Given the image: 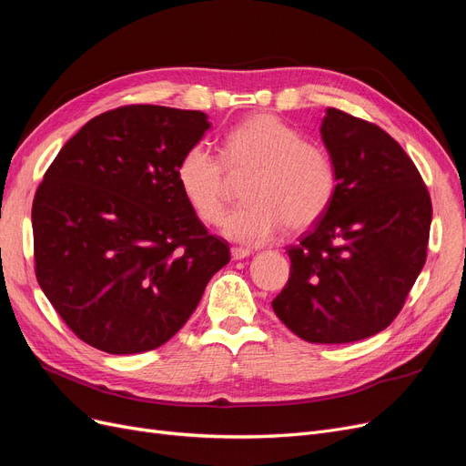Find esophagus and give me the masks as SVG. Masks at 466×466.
Listing matches in <instances>:
<instances>
[{
  "label": "esophagus",
  "instance_id": "1",
  "mask_svg": "<svg viewBox=\"0 0 466 466\" xmlns=\"http://www.w3.org/2000/svg\"><path fill=\"white\" fill-rule=\"evenodd\" d=\"M230 253H232V259H236V261L246 259V258H249V255H251V251L244 249V248H232Z\"/></svg>",
  "mask_w": 466,
  "mask_h": 466
}]
</instances>
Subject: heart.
I'll return each instance as SVG.
<instances>
[{
	"instance_id": "1",
	"label": "heart",
	"mask_w": 466,
	"mask_h": 466,
	"mask_svg": "<svg viewBox=\"0 0 466 466\" xmlns=\"http://www.w3.org/2000/svg\"><path fill=\"white\" fill-rule=\"evenodd\" d=\"M222 163L230 176H248L246 203L222 222V234L236 244H267L284 224L294 232L309 228L325 215L337 189V168L327 148L302 141L273 114H253L224 135ZM176 179L199 220H222L227 176L211 148L191 145L177 162Z\"/></svg>"
}]
</instances>
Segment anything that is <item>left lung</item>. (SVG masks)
Here are the masks:
<instances>
[{
  "label": "left lung",
  "mask_w": 466,
  "mask_h": 466,
  "mask_svg": "<svg viewBox=\"0 0 466 466\" xmlns=\"http://www.w3.org/2000/svg\"><path fill=\"white\" fill-rule=\"evenodd\" d=\"M319 131L337 189L289 249L290 279L273 309L299 339L342 344L397 318L426 263L431 201L414 162L381 127L327 108Z\"/></svg>",
  "instance_id": "1"
}]
</instances>
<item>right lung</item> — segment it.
<instances>
[{
  "label": "right lung",
  "mask_w": 466,
  "mask_h": 466,
  "mask_svg": "<svg viewBox=\"0 0 466 466\" xmlns=\"http://www.w3.org/2000/svg\"><path fill=\"white\" fill-rule=\"evenodd\" d=\"M211 129L199 110L135 104L86 122L33 203L36 279L71 331L108 354L158 349L230 261L176 168Z\"/></svg>",
  "instance_id": "right-lung-1"
}]
</instances>
